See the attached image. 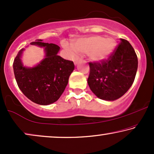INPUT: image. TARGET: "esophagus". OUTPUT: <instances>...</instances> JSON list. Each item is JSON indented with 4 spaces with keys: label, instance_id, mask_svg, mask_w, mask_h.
<instances>
[{
    "label": "esophagus",
    "instance_id": "34e87169",
    "mask_svg": "<svg viewBox=\"0 0 154 154\" xmlns=\"http://www.w3.org/2000/svg\"><path fill=\"white\" fill-rule=\"evenodd\" d=\"M79 60L78 58L75 59V60H74V64L76 65L78 64V62H79Z\"/></svg>",
    "mask_w": 154,
    "mask_h": 154
}]
</instances>
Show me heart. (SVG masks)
Returning <instances> with one entry per match:
<instances>
[{
  "label": "heart",
  "mask_w": 154,
  "mask_h": 154,
  "mask_svg": "<svg viewBox=\"0 0 154 154\" xmlns=\"http://www.w3.org/2000/svg\"><path fill=\"white\" fill-rule=\"evenodd\" d=\"M65 50L69 55H74V51L78 53L88 54L93 62H101L108 59L115 50L116 43L113 38H103L99 35H94L85 38H80L73 44V49L66 43H63Z\"/></svg>",
  "instance_id": "b5f03b06"
}]
</instances>
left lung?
Segmentation results:
<instances>
[{
  "mask_svg": "<svg viewBox=\"0 0 154 154\" xmlns=\"http://www.w3.org/2000/svg\"><path fill=\"white\" fill-rule=\"evenodd\" d=\"M88 85L98 98L114 101L121 97L135 79L138 60L134 48L125 39L108 60L90 62Z\"/></svg>",
  "mask_w": 154,
  "mask_h": 154,
  "instance_id": "8db88e82",
  "label": "left lung"
}]
</instances>
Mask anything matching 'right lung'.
<instances>
[{
	"mask_svg": "<svg viewBox=\"0 0 154 154\" xmlns=\"http://www.w3.org/2000/svg\"><path fill=\"white\" fill-rule=\"evenodd\" d=\"M31 45L43 48L45 57L36 66L26 67L21 60L25 49L20 50L13 62L17 83L23 94L33 102L40 105L52 104L64 92L74 70V64L57 55L60 49L57 45L43 43L41 39Z\"/></svg>",
	"mask_w": 154,
	"mask_h": 154,
	"instance_id": "obj_1",
	"label": "right lung"
}]
</instances>
